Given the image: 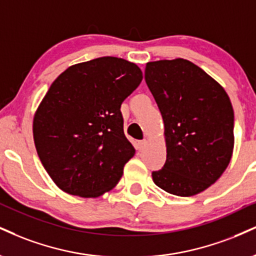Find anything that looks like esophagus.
<instances>
[{"mask_svg":"<svg viewBox=\"0 0 256 256\" xmlns=\"http://www.w3.org/2000/svg\"><path fill=\"white\" fill-rule=\"evenodd\" d=\"M146 140H138V143H137V149H138V152H143L144 148H146Z\"/></svg>","mask_w":256,"mask_h":256,"instance_id":"34e87169","label":"esophagus"}]
</instances>
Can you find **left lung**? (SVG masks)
Returning <instances> with one entry per match:
<instances>
[{"mask_svg":"<svg viewBox=\"0 0 256 256\" xmlns=\"http://www.w3.org/2000/svg\"><path fill=\"white\" fill-rule=\"evenodd\" d=\"M146 82L164 122L167 160L156 186L190 196L216 182L234 149V110L223 87L192 62H150Z\"/></svg>","mask_w":256,"mask_h":256,"instance_id":"obj_1","label":"left lung"}]
</instances>
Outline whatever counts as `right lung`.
<instances>
[{"label":"right lung","mask_w":256,"mask_h":256,"mask_svg":"<svg viewBox=\"0 0 256 256\" xmlns=\"http://www.w3.org/2000/svg\"><path fill=\"white\" fill-rule=\"evenodd\" d=\"M142 78L136 64L100 57L68 68L52 83L33 137L45 170L64 192L95 198L119 182L134 155L120 107Z\"/></svg>","instance_id":"1"}]
</instances>
